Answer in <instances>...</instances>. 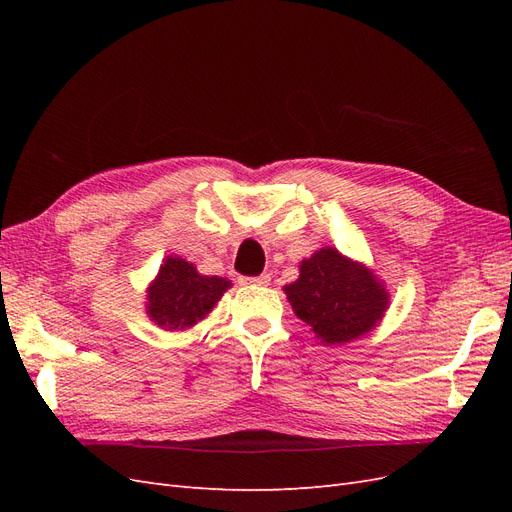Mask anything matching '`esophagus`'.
Masks as SVG:
<instances>
[{"mask_svg": "<svg viewBox=\"0 0 512 512\" xmlns=\"http://www.w3.org/2000/svg\"><path fill=\"white\" fill-rule=\"evenodd\" d=\"M239 282L243 286H269L271 275L269 273H262V275H256V277H239Z\"/></svg>", "mask_w": 512, "mask_h": 512, "instance_id": "34e87169", "label": "esophagus"}]
</instances>
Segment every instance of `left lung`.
<instances>
[{
	"label": "left lung",
	"instance_id": "8db88e82",
	"mask_svg": "<svg viewBox=\"0 0 512 512\" xmlns=\"http://www.w3.org/2000/svg\"><path fill=\"white\" fill-rule=\"evenodd\" d=\"M284 290L297 318L329 346L374 329L389 305V294L376 277L333 247L303 260L299 280Z\"/></svg>",
	"mask_w": 512,
	"mask_h": 512
}]
</instances>
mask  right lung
<instances>
[{
	"mask_svg": "<svg viewBox=\"0 0 512 512\" xmlns=\"http://www.w3.org/2000/svg\"><path fill=\"white\" fill-rule=\"evenodd\" d=\"M228 286L226 277L200 275L190 262L170 256L149 286L147 312L162 329H188L211 312Z\"/></svg>",
	"mask_w": 512,
	"mask_h": 512,
	"instance_id": "1",
	"label": "right lung"
}]
</instances>
